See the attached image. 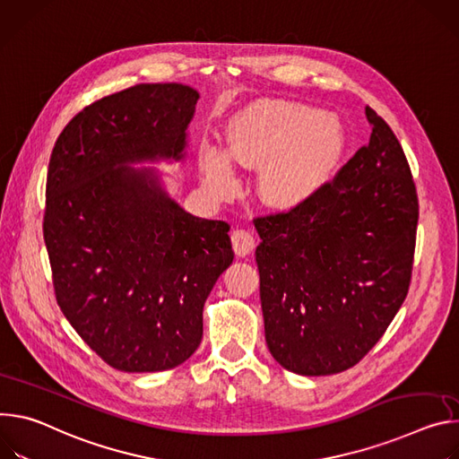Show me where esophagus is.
<instances>
[{
  "instance_id": "obj_1",
  "label": "esophagus",
  "mask_w": 459,
  "mask_h": 459,
  "mask_svg": "<svg viewBox=\"0 0 459 459\" xmlns=\"http://www.w3.org/2000/svg\"><path fill=\"white\" fill-rule=\"evenodd\" d=\"M231 244L233 251L238 257H246L255 249V237H253L247 230H235L231 233Z\"/></svg>"
}]
</instances>
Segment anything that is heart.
Listing matches in <instances>:
<instances>
[{
    "instance_id": "b5f03b06",
    "label": "heart",
    "mask_w": 459,
    "mask_h": 459,
    "mask_svg": "<svg viewBox=\"0 0 459 459\" xmlns=\"http://www.w3.org/2000/svg\"><path fill=\"white\" fill-rule=\"evenodd\" d=\"M342 152L344 133L335 118L297 101L264 100L230 122L226 152L204 149L200 171L213 195L228 196L235 189L231 162L261 169L259 198L272 210L290 212L332 180Z\"/></svg>"
}]
</instances>
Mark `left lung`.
I'll use <instances>...</instances> for the list:
<instances>
[{
  "label": "left lung",
  "instance_id": "obj_1",
  "mask_svg": "<svg viewBox=\"0 0 459 459\" xmlns=\"http://www.w3.org/2000/svg\"><path fill=\"white\" fill-rule=\"evenodd\" d=\"M367 145L307 204L255 219L266 344L299 376L358 365L409 293L418 195L388 124L365 109Z\"/></svg>",
  "mask_w": 459,
  "mask_h": 459
}]
</instances>
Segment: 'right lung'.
Instances as JSON below:
<instances>
[{
	"label": "right lung",
	"mask_w": 459,
	"mask_h": 459,
	"mask_svg": "<svg viewBox=\"0 0 459 459\" xmlns=\"http://www.w3.org/2000/svg\"><path fill=\"white\" fill-rule=\"evenodd\" d=\"M200 94L140 83L78 113L47 173L43 238L58 307L101 359L162 372L202 341V310L233 263L230 226L187 213L157 168L182 162Z\"/></svg>",
	"instance_id": "1"
}]
</instances>
